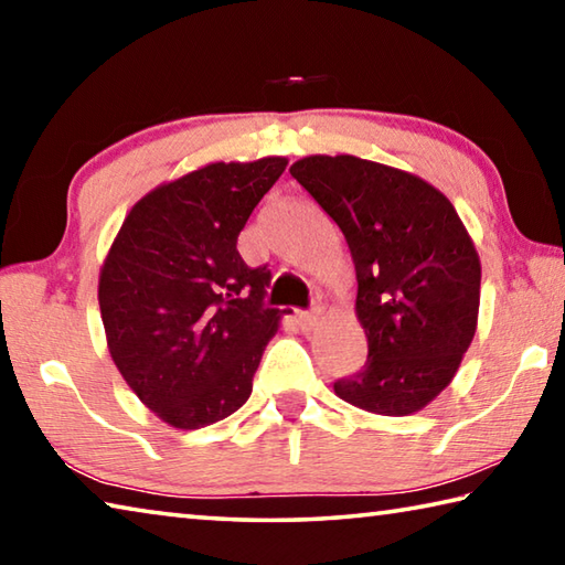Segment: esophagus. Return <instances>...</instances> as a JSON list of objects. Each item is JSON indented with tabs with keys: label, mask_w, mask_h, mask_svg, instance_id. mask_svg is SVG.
I'll return each instance as SVG.
<instances>
[{
	"label": "esophagus",
	"mask_w": 565,
	"mask_h": 565,
	"mask_svg": "<svg viewBox=\"0 0 565 565\" xmlns=\"http://www.w3.org/2000/svg\"><path fill=\"white\" fill-rule=\"evenodd\" d=\"M319 319H321L319 306H313V309H309V311H296V321H299V327L303 331H309V329L317 327Z\"/></svg>",
	"instance_id": "34e87169"
}]
</instances>
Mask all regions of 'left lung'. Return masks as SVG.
I'll list each match as a JSON object with an SVG mask.
<instances>
[{"mask_svg": "<svg viewBox=\"0 0 565 565\" xmlns=\"http://www.w3.org/2000/svg\"><path fill=\"white\" fill-rule=\"evenodd\" d=\"M291 177L347 236L369 359L333 384L381 416L441 394L476 333L481 262L454 204L428 181L351 154L303 157Z\"/></svg>", "mask_w": 565, "mask_h": 565, "instance_id": "1", "label": "left lung"}]
</instances>
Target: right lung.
<instances>
[{"mask_svg": "<svg viewBox=\"0 0 565 565\" xmlns=\"http://www.w3.org/2000/svg\"><path fill=\"white\" fill-rule=\"evenodd\" d=\"M289 161L206 164L131 206L99 274V309L119 374L174 428L232 416L252 396L279 309L271 271L236 248L254 206Z\"/></svg>", "mask_w": 565, "mask_h": 565, "instance_id": "obj_1", "label": "right lung"}]
</instances>
